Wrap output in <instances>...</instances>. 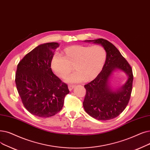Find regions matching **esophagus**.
I'll return each instance as SVG.
<instances>
[{"label":"esophagus","mask_w":150,"mask_h":150,"mask_svg":"<svg viewBox=\"0 0 150 150\" xmlns=\"http://www.w3.org/2000/svg\"><path fill=\"white\" fill-rule=\"evenodd\" d=\"M74 87H75V85H74V84H69V86H68L69 89V91H70L74 89Z\"/></svg>","instance_id":"esophagus-1"}]
</instances>
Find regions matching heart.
Wrapping results in <instances>:
<instances>
[{"label": "heart", "instance_id": "b5f03b06", "mask_svg": "<svg viewBox=\"0 0 150 150\" xmlns=\"http://www.w3.org/2000/svg\"><path fill=\"white\" fill-rule=\"evenodd\" d=\"M107 59V52L100 45H72L65 48L62 56L55 54L51 58V69L59 78L64 79L72 70L75 72L66 79L68 83L89 82L98 76Z\"/></svg>", "mask_w": 150, "mask_h": 150}]
</instances>
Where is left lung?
Here are the masks:
<instances>
[{
  "label": "left lung",
  "mask_w": 150,
  "mask_h": 150,
  "mask_svg": "<svg viewBox=\"0 0 150 150\" xmlns=\"http://www.w3.org/2000/svg\"><path fill=\"white\" fill-rule=\"evenodd\" d=\"M84 42L99 44L107 52V59L100 73L94 80L84 85L86 93L83 103L84 109L96 120L113 119L124 111L131 97L133 82L132 68L119 50L107 40L99 38ZM116 69L125 72L128 80L120 88L113 90L109 81Z\"/></svg>",
  "instance_id": "1"
}]
</instances>
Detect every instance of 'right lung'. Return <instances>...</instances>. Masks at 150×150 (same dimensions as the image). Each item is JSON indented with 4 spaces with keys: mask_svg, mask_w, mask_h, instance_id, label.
I'll return each instance as SVG.
<instances>
[{
    "mask_svg": "<svg viewBox=\"0 0 150 150\" xmlns=\"http://www.w3.org/2000/svg\"><path fill=\"white\" fill-rule=\"evenodd\" d=\"M59 47L56 42L38 45L25 55L17 66L15 83L24 107L34 116L48 118L62 108L69 93L66 83L51 69V60Z\"/></svg>",
    "mask_w": 150,
    "mask_h": 150,
    "instance_id": "1",
    "label": "right lung"
}]
</instances>
